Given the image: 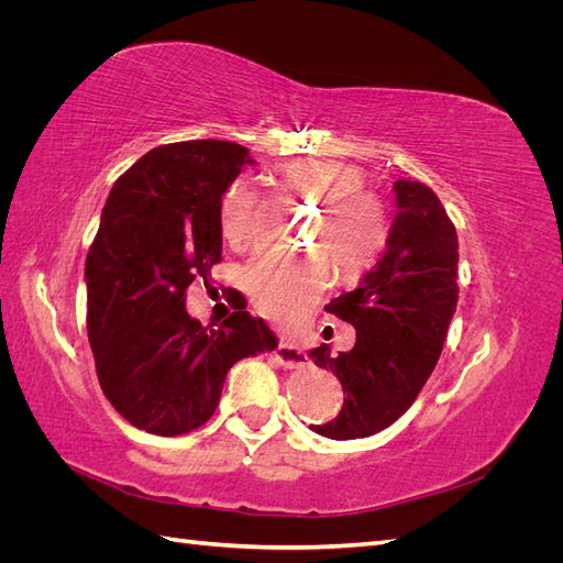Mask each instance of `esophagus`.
<instances>
[{
  "instance_id": "34e87169",
  "label": "esophagus",
  "mask_w": 563,
  "mask_h": 563,
  "mask_svg": "<svg viewBox=\"0 0 563 563\" xmlns=\"http://www.w3.org/2000/svg\"><path fill=\"white\" fill-rule=\"evenodd\" d=\"M272 354H275L277 364H282L284 368H300V366L308 364V354H305L298 347H294V345H286V343H279Z\"/></svg>"
}]
</instances>
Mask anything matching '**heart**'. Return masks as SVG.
I'll list each match as a JSON object with an SVG mask.
<instances>
[{"label": "heart", "instance_id": "heart-1", "mask_svg": "<svg viewBox=\"0 0 563 563\" xmlns=\"http://www.w3.org/2000/svg\"><path fill=\"white\" fill-rule=\"evenodd\" d=\"M282 180L298 195L319 199L312 242L331 255L335 269L352 277L385 249L389 216L385 201L364 190L360 166L338 159H296L282 168ZM220 232L232 246H246L261 223V197L249 180H234L220 199ZM331 267L319 251L305 258L263 255L249 267V296L265 319L284 331H298L329 286Z\"/></svg>", "mask_w": 563, "mask_h": 563}]
</instances>
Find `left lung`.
Masks as SVG:
<instances>
[{
    "mask_svg": "<svg viewBox=\"0 0 563 563\" xmlns=\"http://www.w3.org/2000/svg\"><path fill=\"white\" fill-rule=\"evenodd\" d=\"M395 195L385 253L354 291L327 305L356 329L354 347L335 356L327 345L310 352L345 391L338 418L312 424L321 437H371L404 416L432 376L455 314V225L424 183L397 180Z\"/></svg>",
    "mask_w": 563,
    "mask_h": 563,
    "instance_id": "left-lung-1",
    "label": "left lung"
}]
</instances>
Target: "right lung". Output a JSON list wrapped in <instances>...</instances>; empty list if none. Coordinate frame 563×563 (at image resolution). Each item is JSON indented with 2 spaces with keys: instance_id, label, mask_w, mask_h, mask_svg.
I'll use <instances>...</instances> for the list:
<instances>
[{
  "instance_id": "right-lung-1",
  "label": "right lung",
  "mask_w": 563,
  "mask_h": 563,
  "mask_svg": "<svg viewBox=\"0 0 563 563\" xmlns=\"http://www.w3.org/2000/svg\"><path fill=\"white\" fill-rule=\"evenodd\" d=\"M255 164L244 145L187 141L150 150L112 185L87 255V331L114 411L159 437L207 422L228 371L279 340L232 312L218 329L185 310V291L220 263V199Z\"/></svg>"
}]
</instances>
